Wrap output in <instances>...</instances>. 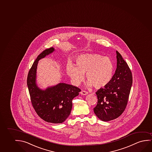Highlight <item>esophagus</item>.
I'll return each instance as SVG.
<instances>
[{"label":"esophagus","instance_id":"esophagus-1","mask_svg":"<svg viewBox=\"0 0 152 152\" xmlns=\"http://www.w3.org/2000/svg\"><path fill=\"white\" fill-rule=\"evenodd\" d=\"M80 94H81V95H87L88 94V92L85 91H82L80 92Z\"/></svg>","mask_w":152,"mask_h":152}]
</instances>
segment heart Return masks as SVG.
<instances>
[{
  "instance_id": "heart-1",
  "label": "heart",
  "mask_w": 152,
  "mask_h": 152,
  "mask_svg": "<svg viewBox=\"0 0 152 152\" xmlns=\"http://www.w3.org/2000/svg\"><path fill=\"white\" fill-rule=\"evenodd\" d=\"M114 71L112 60L108 57L99 54H84L77 57L75 66L69 63L66 72L75 86H79L84 79L88 80V87L94 86L96 88H104L111 82Z\"/></svg>"
}]
</instances>
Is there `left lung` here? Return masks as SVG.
Returning a JSON list of instances; mask_svg holds the SVG:
<instances>
[{"label":"left lung","instance_id":"8db88e82","mask_svg":"<svg viewBox=\"0 0 152 152\" xmlns=\"http://www.w3.org/2000/svg\"><path fill=\"white\" fill-rule=\"evenodd\" d=\"M116 53L117 68L111 82L96 92L98 101L94 113L104 121L113 120L123 113L132 84V75L128 65L118 51Z\"/></svg>","mask_w":152,"mask_h":152}]
</instances>
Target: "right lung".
<instances>
[{
    "label": "right lung",
    "mask_w": 152,
    "mask_h": 152,
    "mask_svg": "<svg viewBox=\"0 0 152 152\" xmlns=\"http://www.w3.org/2000/svg\"><path fill=\"white\" fill-rule=\"evenodd\" d=\"M55 51L53 47L45 49L37 56L28 73L27 85L32 106L37 114L46 122L61 124L70 115L72 101L81 91L79 88L60 83L43 90L36 83L39 60Z\"/></svg>",
    "instance_id": "obj_1"
}]
</instances>
